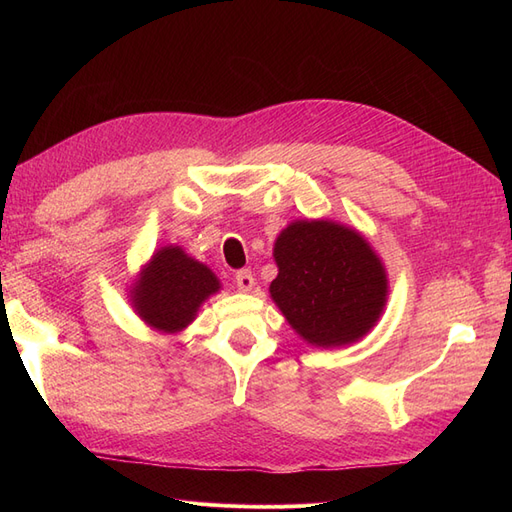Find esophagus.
I'll return each mask as SVG.
<instances>
[{
  "mask_svg": "<svg viewBox=\"0 0 512 512\" xmlns=\"http://www.w3.org/2000/svg\"><path fill=\"white\" fill-rule=\"evenodd\" d=\"M235 284H237V288L243 290V292L252 290V286H254V275H252V271H250V269H239V271H235Z\"/></svg>",
  "mask_w": 512,
  "mask_h": 512,
  "instance_id": "obj_1",
  "label": "esophagus"
}]
</instances>
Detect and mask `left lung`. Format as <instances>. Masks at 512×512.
<instances>
[{
	"mask_svg": "<svg viewBox=\"0 0 512 512\" xmlns=\"http://www.w3.org/2000/svg\"><path fill=\"white\" fill-rule=\"evenodd\" d=\"M271 297L305 342L344 346L363 337L386 303V273L369 243L342 224L292 222L275 241Z\"/></svg>",
	"mask_w": 512,
	"mask_h": 512,
	"instance_id": "8db88e82",
	"label": "left lung"
}]
</instances>
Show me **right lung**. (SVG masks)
I'll use <instances>...</instances> for the list:
<instances>
[{
	"label": "right lung",
	"instance_id": "obj_1",
	"mask_svg": "<svg viewBox=\"0 0 512 512\" xmlns=\"http://www.w3.org/2000/svg\"><path fill=\"white\" fill-rule=\"evenodd\" d=\"M218 290L220 282L209 267L170 245L153 254L132 290V301L149 327L175 333L190 324L200 303Z\"/></svg>",
	"mask_w": 512,
	"mask_h": 512
}]
</instances>
